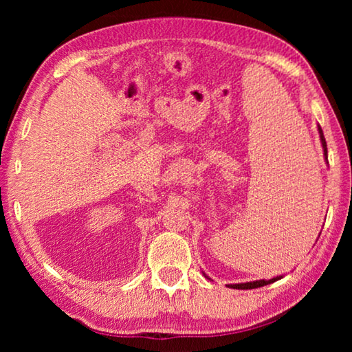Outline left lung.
Returning a JSON list of instances; mask_svg holds the SVG:
<instances>
[{
  "label": "left lung",
  "instance_id": "8db88e82",
  "mask_svg": "<svg viewBox=\"0 0 352 352\" xmlns=\"http://www.w3.org/2000/svg\"><path fill=\"white\" fill-rule=\"evenodd\" d=\"M318 133H320V140H321V146H323V152H324V157L327 160V147H326V140H324V135H323V130L318 126ZM283 276H276L273 279H269V281H265V279H259V281H253V283H242V284H228V287L231 289H242V290H247V289H258L262 287V285H267V284H272L278 281V279H281Z\"/></svg>",
  "mask_w": 352,
  "mask_h": 352
}]
</instances>
